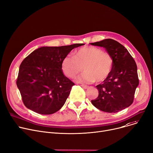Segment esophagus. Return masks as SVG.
Segmentation results:
<instances>
[{
  "mask_svg": "<svg viewBox=\"0 0 153 153\" xmlns=\"http://www.w3.org/2000/svg\"><path fill=\"white\" fill-rule=\"evenodd\" d=\"M83 88H85V89H87L88 88V86L87 85H80Z\"/></svg>",
  "mask_w": 153,
  "mask_h": 153,
  "instance_id": "34e87169",
  "label": "esophagus"
}]
</instances>
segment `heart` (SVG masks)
I'll return each mask as SVG.
<instances>
[{
	"label": "heart",
	"instance_id": "heart-1",
	"mask_svg": "<svg viewBox=\"0 0 153 153\" xmlns=\"http://www.w3.org/2000/svg\"><path fill=\"white\" fill-rule=\"evenodd\" d=\"M62 69L69 77H74L83 69L84 73L78 77L82 83L101 82L110 75L113 69V60L110 55L101 49L83 47L74 53V57L67 55L62 62Z\"/></svg>",
	"mask_w": 153,
	"mask_h": 153
}]
</instances>
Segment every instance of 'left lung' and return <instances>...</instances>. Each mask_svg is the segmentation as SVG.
I'll return each instance as SVG.
<instances>
[{
    "mask_svg": "<svg viewBox=\"0 0 153 153\" xmlns=\"http://www.w3.org/2000/svg\"><path fill=\"white\" fill-rule=\"evenodd\" d=\"M103 47L113 60L112 71L102 84L96 85L99 95L91 100L98 109L108 113H116L130 106L138 85L137 67L126 48L112 39H105L90 43Z\"/></svg>",
    "mask_w": 153,
    "mask_h": 153,
    "instance_id": "1",
    "label": "left lung"
}]
</instances>
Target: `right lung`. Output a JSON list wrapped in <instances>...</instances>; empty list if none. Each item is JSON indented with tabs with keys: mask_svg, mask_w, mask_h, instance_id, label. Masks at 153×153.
Returning <instances> with one entry per match:
<instances>
[{
	"mask_svg": "<svg viewBox=\"0 0 153 153\" xmlns=\"http://www.w3.org/2000/svg\"><path fill=\"white\" fill-rule=\"evenodd\" d=\"M82 45L41 47L24 59L16 84L27 108L50 115L63 107L74 84L63 74L62 62L72 49Z\"/></svg>",
	"mask_w": 153,
	"mask_h": 153,
	"instance_id": "add662e5",
	"label": "right lung"
}]
</instances>
